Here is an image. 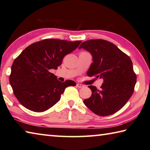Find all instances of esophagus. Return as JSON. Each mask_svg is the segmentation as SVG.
Masks as SVG:
<instances>
[{"label":"esophagus","instance_id":"1","mask_svg":"<svg viewBox=\"0 0 150 150\" xmlns=\"http://www.w3.org/2000/svg\"><path fill=\"white\" fill-rule=\"evenodd\" d=\"M77 87H79V88H82V87H84V85L81 84V83H77Z\"/></svg>","mask_w":150,"mask_h":150}]
</instances>
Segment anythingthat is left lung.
Masks as SVG:
<instances>
[{
	"label": "left lung",
	"mask_w": 150,
	"mask_h": 150,
	"mask_svg": "<svg viewBox=\"0 0 150 150\" xmlns=\"http://www.w3.org/2000/svg\"><path fill=\"white\" fill-rule=\"evenodd\" d=\"M83 48L93 56V63L87 71L88 77L103 79L100 89L88 86L92 95L84 104L98 116L112 115L123 107L134 91L136 75L128 55L106 40L96 39L83 42Z\"/></svg>",
	"instance_id": "left-lung-1"
}]
</instances>
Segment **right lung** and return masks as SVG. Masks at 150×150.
Returning <instances> with one entry per match:
<instances>
[{
  "label": "right lung",
  "mask_w": 150,
  "mask_h": 150,
  "mask_svg": "<svg viewBox=\"0 0 150 150\" xmlns=\"http://www.w3.org/2000/svg\"><path fill=\"white\" fill-rule=\"evenodd\" d=\"M81 41L45 39L28 46L14 59L9 81L14 95L25 108L34 112L48 110L60 100L66 87L76 83H62L50 72L62 65L66 55Z\"/></svg>",
  "instance_id": "obj_1"
}]
</instances>
